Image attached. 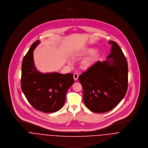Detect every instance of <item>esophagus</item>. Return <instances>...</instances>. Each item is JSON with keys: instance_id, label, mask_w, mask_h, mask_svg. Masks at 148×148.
<instances>
[{"instance_id": "obj_1", "label": "esophagus", "mask_w": 148, "mask_h": 148, "mask_svg": "<svg viewBox=\"0 0 148 148\" xmlns=\"http://www.w3.org/2000/svg\"><path fill=\"white\" fill-rule=\"evenodd\" d=\"M78 77H79V75L77 73H74V75H73V77H74V79L75 81H77L78 78Z\"/></svg>"}]
</instances>
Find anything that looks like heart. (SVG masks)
<instances>
[{"instance_id":"1","label":"heart","mask_w":148,"mask_h":148,"mask_svg":"<svg viewBox=\"0 0 148 148\" xmlns=\"http://www.w3.org/2000/svg\"><path fill=\"white\" fill-rule=\"evenodd\" d=\"M94 60H95V54H92L91 56L87 57L83 61V62L82 63L83 66L85 68L88 67L89 66H91V65L92 64Z\"/></svg>"}]
</instances>
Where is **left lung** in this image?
<instances>
[{"instance_id":"obj_1","label":"left lung","mask_w":148,"mask_h":148,"mask_svg":"<svg viewBox=\"0 0 148 148\" xmlns=\"http://www.w3.org/2000/svg\"><path fill=\"white\" fill-rule=\"evenodd\" d=\"M109 43L112 47L107 60L97 62L78 78L84 104L96 113L112 110L124 98L128 88L127 59L116 42Z\"/></svg>"}]
</instances>
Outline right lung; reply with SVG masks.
Returning <instances> with one entry per match:
<instances>
[{
  "mask_svg": "<svg viewBox=\"0 0 148 148\" xmlns=\"http://www.w3.org/2000/svg\"><path fill=\"white\" fill-rule=\"evenodd\" d=\"M40 42L36 40L23 58L21 87L36 110L45 113L55 112L65 104L66 92L74 83L73 74H44L38 71L34 64L33 52Z\"/></svg>",
  "mask_w": 148,
  "mask_h": 148,
  "instance_id": "right-lung-1",
  "label": "right lung"
}]
</instances>
